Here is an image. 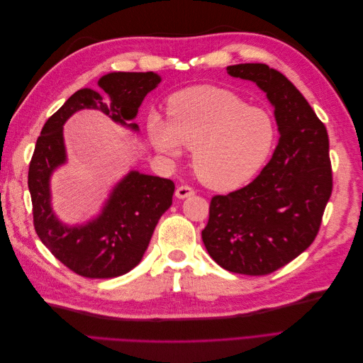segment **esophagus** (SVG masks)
Instances as JSON below:
<instances>
[{
  "mask_svg": "<svg viewBox=\"0 0 363 363\" xmlns=\"http://www.w3.org/2000/svg\"><path fill=\"white\" fill-rule=\"evenodd\" d=\"M192 195H194V189L189 188V186H179V188L175 189V196L180 200L188 199V196H192Z\"/></svg>",
  "mask_w": 363,
  "mask_h": 363,
  "instance_id": "34e87169",
  "label": "esophagus"
}]
</instances>
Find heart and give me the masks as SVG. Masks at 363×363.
I'll use <instances>...</instances> for the list:
<instances>
[{"mask_svg":"<svg viewBox=\"0 0 363 363\" xmlns=\"http://www.w3.org/2000/svg\"><path fill=\"white\" fill-rule=\"evenodd\" d=\"M148 139L168 159L192 148V167L207 188L233 191L250 182L267 162L276 142L269 112L232 91L194 86L172 95L167 121L151 113Z\"/></svg>","mask_w":363,"mask_h":363,"instance_id":"obj_1","label":"heart"}]
</instances>
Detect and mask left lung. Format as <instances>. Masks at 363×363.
<instances>
[{"label": "left lung", "mask_w": 363, "mask_h": 363, "mask_svg": "<svg viewBox=\"0 0 363 363\" xmlns=\"http://www.w3.org/2000/svg\"><path fill=\"white\" fill-rule=\"evenodd\" d=\"M235 79L255 83L274 107L279 144L245 188L216 195L203 242L219 267L265 276L311 247L332 195L328 135L303 94L265 63L227 67Z\"/></svg>", "instance_id": "1"}]
</instances>
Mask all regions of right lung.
I'll list each match as a JSON object with an SVG mask.
<instances>
[{
    "mask_svg": "<svg viewBox=\"0 0 363 363\" xmlns=\"http://www.w3.org/2000/svg\"><path fill=\"white\" fill-rule=\"evenodd\" d=\"M156 72H108L98 80L108 96L89 87L77 91L43 125L30 162L28 189L36 233L65 267L89 279H113L144 257L160 216L172 204L174 182L130 169L113 186L101 211L79 224H67L52 208L51 177L68 162L63 125L77 112L98 111L113 123L139 131L133 123L144 98L156 89Z\"/></svg>",
    "mask_w": 363,
    "mask_h": 363,
    "instance_id": "1",
    "label": "right lung"
}]
</instances>
